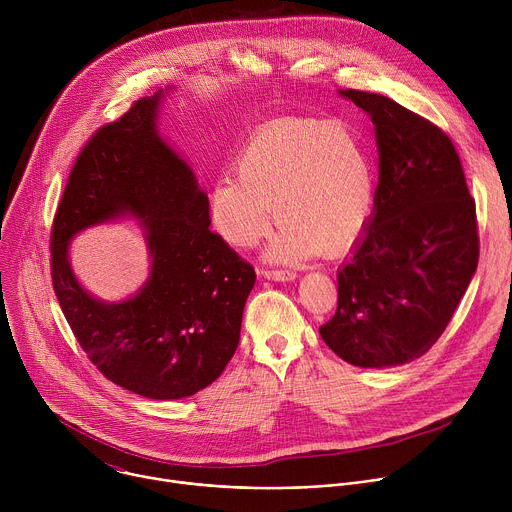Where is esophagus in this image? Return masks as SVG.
Instances as JSON below:
<instances>
[{"instance_id":"obj_1","label":"esophagus","mask_w":512,"mask_h":512,"mask_svg":"<svg viewBox=\"0 0 512 512\" xmlns=\"http://www.w3.org/2000/svg\"><path fill=\"white\" fill-rule=\"evenodd\" d=\"M261 273L267 279H275V281H291V279H296V273L289 271V269H261Z\"/></svg>"}]
</instances>
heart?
<instances>
[{"label":"heart","instance_id":"heart-1","mask_svg":"<svg viewBox=\"0 0 512 512\" xmlns=\"http://www.w3.org/2000/svg\"><path fill=\"white\" fill-rule=\"evenodd\" d=\"M235 174L212 184L210 223L229 245L249 249L269 231L275 212L281 225L269 247L271 259L302 261L322 249L342 253L373 212L371 152L348 121L265 125L243 145Z\"/></svg>","mask_w":512,"mask_h":512}]
</instances>
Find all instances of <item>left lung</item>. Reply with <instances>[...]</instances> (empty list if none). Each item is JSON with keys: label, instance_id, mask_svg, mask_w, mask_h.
I'll return each instance as SVG.
<instances>
[{"label": "left lung", "instance_id": "1", "mask_svg": "<svg viewBox=\"0 0 512 512\" xmlns=\"http://www.w3.org/2000/svg\"><path fill=\"white\" fill-rule=\"evenodd\" d=\"M342 95L373 119L379 186L320 334L354 367H397L437 342L466 294L480 255L476 202L442 127L385 95Z\"/></svg>", "mask_w": 512, "mask_h": 512}]
</instances>
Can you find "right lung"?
<instances>
[{
    "mask_svg": "<svg viewBox=\"0 0 512 512\" xmlns=\"http://www.w3.org/2000/svg\"><path fill=\"white\" fill-rule=\"evenodd\" d=\"M160 95L99 127L72 166L54 212L50 273L60 310L89 360L115 385L148 399H182L221 377L233 358L255 269L212 233L208 196L156 133ZM131 211L144 221L153 275L121 305L76 283L67 239Z\"/></svg>",
    "mask_w": 512,
    "mask_h": 512,
    "instance_id": "1",
    "label": "right lung"
}]
</instances>
